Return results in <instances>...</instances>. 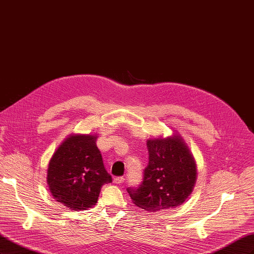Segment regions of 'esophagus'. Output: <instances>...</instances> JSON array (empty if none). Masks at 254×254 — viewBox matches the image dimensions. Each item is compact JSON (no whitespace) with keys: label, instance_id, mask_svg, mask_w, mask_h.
<instances>
[{"label":"esophagus","instance_id":"34e87169","mask_svg":"<svg viewBox=\"0 0 254 254\" xmlns=\"http://www.w3.org/2000/svg\"><path fill=\"white\" fill-rule=\"evenodd\" d=\"M124 181H125L124 177H115L114 178V183H117V184H122Z\"/></svg>","mask_w":254,"mask_h":254}]
</instances>
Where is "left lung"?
Instances as JSON below:
<instances>
[{
  "label": "left lung",
  "instance_id": "1",
  "mask_svg": "<svg viewBox=\"0 0 254 254\" xmlns=\"http://www.w3.org/2000/svg\"><path fill=\"white\" fill-rule=\"evenodd\" d=\"M148 164L140 186L127 189L133 203L149 212L182 204L193 190L196 166L178 135L147 141Z\"/></svg>",
  "mask_w": 254,
  "mask_h": 254
}]
</instances>
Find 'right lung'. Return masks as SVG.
Returning <instances> with one entry per match:
<instances>
[{"instance_id": "1", "label": "right lung", "mask_w": 254, "mask_h": 254, "mask_svg": "<svg viewBox=\"0 0 254 254\" xmlns=\"http://www.w3.org/2000/svg\"><path fill=\"white\" fill-rule=\"evenodd\" d=\"M95 141L94 135H71L50 161L51 193L55 200L74 211L95 205L102 187L112 182Z\"/></svg>"}]
</instances>
